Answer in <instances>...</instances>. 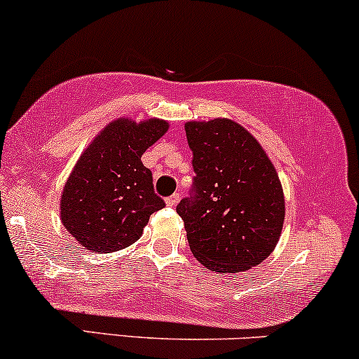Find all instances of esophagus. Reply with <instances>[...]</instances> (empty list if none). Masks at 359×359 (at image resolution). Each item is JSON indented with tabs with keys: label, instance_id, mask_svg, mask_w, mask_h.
<instances>
[{
	"label": "esophagus",
	"instance_id": "obj_1",
	"mask_svg": "<svg viewBox=\"0 0 359 359\" xmlns=\"http://www.w3.org/2000/svg\"><path fill=\"white\" fill-rule=\"evenodd\" d=\"M179 201H180V195L174 194V195H170V197L165 198V203H167V207H175L177 203H179Z\"/></svg>",
	"mask_w": 359,
	"mask_h": 359
}]
</instances>
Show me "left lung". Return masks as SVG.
Masks as SVG:
<instances>
[{
    "instance_id": "8db88e82",
    "label": "left lung",
    "mask_w": 359,
    "mask_h": 359,
    "mask_svg": "<svg viewBox=\"0 0 359 359\" xmlns=\"http://www.w3.org/2000/svg\"><path fill=\"white\" fill-rule=\"evenodd\" d=\"M194 189L177 205L194 257L212 271L238 273L275 250L285 220L278 174L258 140L230 119L190 121Z\"/></svg>"
}]
</instances>
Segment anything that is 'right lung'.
<instances>
[{"instance_id":"1","label":"right lung","mask_w":359,"mask_h":359,"mask_svg":"<svg viewBox=\"0 0 359 359\" xmlns=\"http://www.w3.org/2000/svg\"><path fill=\"white\" fill-rule=\"evenodd\" d=\"M167 130V121L121 117L81 154L62 189L61 222L86 250L111 253L129 247L149 217L165 207L140 157Z\"/></svg>"}]
</instances>
